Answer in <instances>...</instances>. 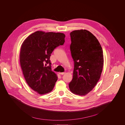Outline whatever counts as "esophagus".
Wrapping results in <instances>:
<instances>
[{
	"instance_id": "esophagus-1",
	"label": "esophagus",
	"mask_w": 125,
	"mask_h": 125,
	"mask_svg": "<svg viewBox=\"0 0 125 125\" xmlns=\"http://www.w3.org/2000/svg\"><path fill=\"white\" fill-rule=\"evenodd\" d=\"M65 73V72H62V73H61L60 74H61V75H63V74H64Z\"/></svg>"
}]
</instances>
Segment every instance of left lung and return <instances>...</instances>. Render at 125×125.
I'll list each match as a JSON object with an SVG mask.
<instances>
[{
    "mask_svg": "<svg viewBox=\"0 0 125 125\" xmlns=\"http://www.w3.org/2000/svg\"><path fill=\"white\" fill-rule=\"evenodd\" d=\"M70 37L74 68L69 87L74 94L85 95L100 78L104 65L103 50L96 37L86 30L73 31Z\"/></svg>",
    "mask_w": 125,
    "mask_h": 125,
    "instance_id": "8db88e82",
    "label": "left lung"
}]
</instances>
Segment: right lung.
Here are the masks:
<instances>
[{"instance_id":"add662e5","label":"right lung","mask_w":125,"mask_h":125,"mask_svg":"<svg viewBox=\"0 0 125 125\" xmlns=\"http://www.w3.org/2000/svg\"><path fill=\"white\" fill-rule=\"evenodd\" d=\"M65 36L61 33L36 31L22 44L20 61L24 77L28 86L40 94L52 91L58 79L50 59L54 49L63 45Z\"/></svg>"}]
</instances>
